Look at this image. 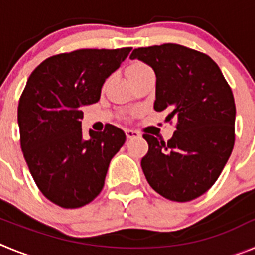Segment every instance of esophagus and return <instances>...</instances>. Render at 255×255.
Instances as JSON below:
<instances>
[{"label": "esophagus", "mask_w": 255, "mask_h": 255, "mask_svg": "<svg viewBox=\"0 0 255 255\" xmlns=\"http://www.w3.org/2000/svg\"><path fill=\"white\" fill-rule=\"evenodd\" d=\"M125 134H126V138L128 139H134V138H139V136H140V132L136 131V130H131V129H126Z\"/></svg>", "instance_id": "obj_1"}]
</instances>
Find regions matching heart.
Returning a JSON list of instances; mask_svg holds the SVG:
<instances>
[{
  "mask_svg": "<svg viewBox=\"0 0 255 255\" xmlns=\"http://www.w3.org/2000/svg\"><path fill=\"white\" fill-rule=\"evenodd\" d=\"M148 69H149V66H147V65L144 64V62H141V61H134V62H131V64L128 66V69H126V75H128V78L131 80L135 76H138L139 74H141L143 71H145V70Z\"/></svg>",
  "mask_w": 255,
  "mask_h": 255,
  "instance_id": "1",
  "label": "heart"
}]
</instances>
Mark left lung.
Instances as JSON below:
<instances>
[{"label":"left lung","mask_w":255,"mask_h":255,"mask_svg":"<svg viewBox=\"0 0 255 255\" xmlns=\"http://www.w3.org/2000/svg\"><path fill=\"white\" fill-rule=\"evenodd\" d=\"M130 58L155 73V111L176 119L170 140L149 134L141 168L149 185L173 202L204 194L224 170L235 143L236 107L220 67L206 53L176 43L140 47Z\"/></svg>","instance_id":"8db88e82"}]
</instances>
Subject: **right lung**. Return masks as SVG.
Here are the masks:
<instances>
[{"label": "right lung", "instance_id": "add662e5", "mask_svg": "<svg viewBox=\"0 0 255 255\" xmlns=\"http://www.w3.org/2000/svg\"><path fill=\"white\" fill-rule=\"evenodd\" d=\"M131 47L76 49L51 56L30 74L17 107L20 145L42 194L62 208L91 203L105 185L125 132L106 125L83 138L82 107L100 101L106 79Z\"/></svg>", "mask_w": 255, "mask_h": 255}]
</instances>
